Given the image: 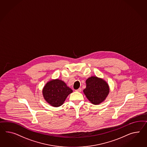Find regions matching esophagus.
I'll use <instances>...</instances> for the list:
<instances>
[{"label":"esophagus","mask_w":147,"mask_h":147,"mask_svg":"<svg viewBox=\"0 0 147 147\" xmlns=\"http://www.w3.org/2000/svg\"><path fill=\"white\" fill-rule=\"evenodd\" d=\"M76 92H80L82 91V88H79L78 90H76Z\"/></svg>","instance_id":"obj_1"}]
</instances>
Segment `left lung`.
<instances>
[{
	"mask_svg": "<svg viewBox=\"0 0 147 147\" xmlns=\"http://www.w3.org/2000/svg\"><path fill=\"white\" fill-rule=\"evenodd\" d=\"M86 87L83 92L87 99L94 105L104 101L110 91L108 84L104 79L96 76H91L86 80Z\"/></svg>",
	"mask_w": 147,
	"mask_h": 147,
	"instance_id": "1",
	"label": "left lung"
}]
</instances>
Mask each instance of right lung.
<instances>
[{"label":"right lung","instance_id":"obj_1","mask_svg":"<svg viewBox=\"0 0 147 147\" xmlns=\"http://www.w3.org/2000/svg\"><path fill=\"white\" fill-rule=\"evenodd\" d=\"M72 92L63 81L59 79L49 80L42 90L45 100L54 107L62 105L66 98Z\"/></svg>","mask_w":147,"mask_h":147}]
</instances>
